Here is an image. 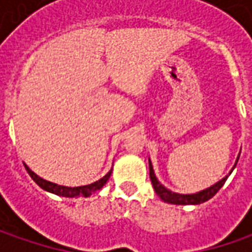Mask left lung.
Here are the masks:
<instances>
[{"mask_svg":"<svg viewBox=\"0 0 252 252\" xmlns=\"http://www.w3.org/2000/svg\"><path fill=\"white\" fill-rule=\"evenodd\" d=\"M238 157H240V156H238ZM237 161H236V164H237ZM236 164H234V167H236ZM234 167H233V169H234ZM149 168H150L151 184H153V188L156 190V193L160 196L161 200H164V202H167V203H172V205H199V203H203V202H206V200H209L210 198H213V196L219 192V189L224 185L226 179L228 178L227 175V177H224L223 179H220L219 182H216L215 185H212L210 188L203 189V190L196 192V193L182 195V193H177V192L169 190V189L165 188L162 184H160V181L157 179L156 174H154V169H153V165H151L150 160H149ZM233 169H231V171H233ZM231 171H230V174H231Z\"/></svg>","mask_w":252,"mask_h":252,"instance_id":"left-lung-1","label":"left lung"}]
</instances>
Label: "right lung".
Returning <instances> with one entry per match:
<instances>
[{
	"instance_id": "add662e5",
	"label": "right lung",
	"mask_w": 252,
	"mask_h": 252,
	"mask_svg": "<svg viewBox=\"0 0 252 252\" xmlns=\"http://www.w3.org/2000/svg\"><path fill=\"white\" fill-rule=\"evenodd\" d=\"M25 168L28 171V174L31 175V178L33 179L34 182L40 187L44 190L47 192H52L54 195H60V196H65V198H78V196H84V198H88L91 196L92 193H95L96 190L99 189L106 184V181L109 179L112 174V169L105 175L102 177L101 179L92 182L90 185H84V187H74V188H70V187H63V185H57V184H53V182H49L46 179L40 178L39 175H36L32 169L29 168L28 165H25Z\"/></svg>"
}]
</instances>
